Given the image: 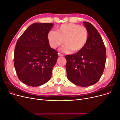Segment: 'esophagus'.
<instances>
[{
	"instance_id": "1",
	"label": "esophagus",
	"mask_w": 120,
	"mask_h": 120,
	"mask_svg": "<svg viewBox=\"0 0 120 120\" xmlns=\"http://www.w3.org/2000/svg\"><path fill=\"white\" fill-rule=\"evenodd\" d=\"M58 54H59V56H64V55L61 54V53H59Z\"/></svg>"
}]
</instances>
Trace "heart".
<instances>
[{
	"mask_svg": "<svg viewBox=\"0 0 120 120\" xmlns=\"http://www.w3.org/2000/svg\"><path fill=\"white\" fill-rule=\"evenodd\" d=\"M50 45L56 49L64 42L61 48L64 52L77 53L81 51L86 44L89 38L87 28L75 23L61 25L57 31H50L47 35Z\"/></svg>",
	"mask_w": 120,
	"mask_h": 120,
	"instance_id": "1",
	"label": "heart"
}]
</instances>
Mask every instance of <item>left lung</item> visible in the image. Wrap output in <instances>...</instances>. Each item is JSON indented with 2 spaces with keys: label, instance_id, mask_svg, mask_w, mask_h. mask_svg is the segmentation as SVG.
I'll list each match as a JSON object with an SVG mask.
<instances>
[{
  "label": "left lung",
  "instance_id": "obj_1",
  "mask_svg": "<svg viewBox=\"0 0 120 120\" xmlns=\"http://www.w3.org/2000/svg\"><path fill=\"white\" fill-rule=\"evenodd\" d=\"M83 23L89 32L86 44L76 54L65 56L68 79L82 87L99 81L103 74L106 59L105 47L100 34L90 23Z\"/></svg>",
  "mask_w": 120,
  "mask_h": 120
}]
</instances>
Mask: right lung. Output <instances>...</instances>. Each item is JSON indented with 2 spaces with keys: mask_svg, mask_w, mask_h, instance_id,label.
Instances as JSON below:
<instances>
[{
  "mask_svg": "<svg viewBox=\"0 0 120 120\" xmlns=\"http://www.w3.org/2000/svg\"><path fill=\"white\" fill-rule=\"evenodd\" d=\"M53 23H35L31 25L16 42L14 62L17 75L23 83L38 86L47 82L58 58L47 38Z\"/></svg>",
  "mask_w": 120,
  "mask_h": 120,
  "instance_id": "obj_1",
  "label": "right lung"
}]
</instances>
